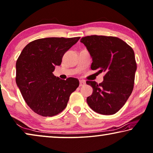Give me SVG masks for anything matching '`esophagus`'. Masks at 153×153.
<instances>
[{
	"label": "esophagus",
	"instance_id": "obj_1",
	"mask_svg": "<svg viewBox=\"0 0 153 153\" xmlns=\"http://www.w3.org/2000/svg\"><path fill=\"white\" fill-rule=\"evenodd\" d=\"M85 84H86L85 81H84V80L79 81V86H83L85 85Z\"/></svg>",
	"mask_w": 153,
	"mask_h": 153
}]
</instances>
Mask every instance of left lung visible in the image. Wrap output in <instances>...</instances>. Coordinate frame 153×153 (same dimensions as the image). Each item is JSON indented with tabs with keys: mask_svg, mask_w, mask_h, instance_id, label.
I'll return each mask as SVG.
<instances>
[{
	"mask_svg": "<svg viewBox=\"0 0 153 153\" xmlns=\"http://www.w3.org/2000/svg\"><path fill=\"white\" fill-rule=\"evenodd\" d=\"M80 42L92 58L91 69L105 73L102 83L86 81L93 88L87 104L97 113L113 115L124 105L133 90L137 70L133 49L113 36H86Z\"/></svg>",
	"mask_w": 153,
	"mask_h": 153,
	"instance_id": "obj_1",
	"label": "left lung"
}]
</instances>
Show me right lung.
I'll use <instances>...</instances> for the list:
<instances>
[{
	"label": "right lung",
	"instance_id": "right-lung-1",
	"mask_svg": "<svg viewBox=\"0 0 153 153\" xmlns=\"http://www.w3.org/2000/svg\"><path fill=\"white\" fill-rule=\"evenodd\" d=\"M79 37L45 38L33 40L22 49L16 64V82L20 93L33 112L43 117H52L66 108L79 80H66L55 76V66Z\"/></svg>",
	"mask_w": 153,
	"mask_h": 153
}]
</instances>
